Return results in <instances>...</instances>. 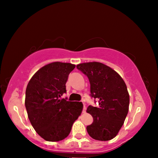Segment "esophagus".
Returning a JSON list of instances; mask_svg holds the SVG:
<instances>
[{"label": "esophagus", "instance_id": "esophagus-1", "mask_svg": "<svg viewBox=\"0 0 158 158\" xmlns=\"http://www.w3.org/2000/svg\"><path fill=\"white\" fill-rule=\"evenodd\" d=\"M83 104H84V109H83V113H85V110H86V106H85V103L83 102Z\"/></svg>", "mask_w": 158, "mask_h": 158}]
</instances>
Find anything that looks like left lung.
<instances>
[{"label":"left lung","instance_id":"left-lung-1","mask_svg":"<svg viewBox=\"0 0 158 158\" xmlns=\"http://www.w3.org/2000/svg\"><path fill=\"white\" fill-rule=\"evenodd\" d=\"M77 68L88 77L90 95L99 100L98 106L87 108V113L93 118L87 132L95 140H111L121 130L129 110L126 84L114 69L102 63H80Z\"/></svg>","mask_w":158,"mask_h":158}]
</instances>
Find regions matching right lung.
<instances>
[{
	"label": "right lung",
	"mask_w": 158,
	"mask_h": 158,
	"mask_svg": "<svg viewBox=\"0 0 158 158\" xmlns=\"http://www.w3.org/2000/svg\"><path fill=\"white\" fill-rule=\"evenodd\" d=\"M75 66L61 62L47 64L34 74L26 87L28 117L44 140L59 141L66 138L81 114L82 102L60 99L66 93L68 75Z\"/></svg>",
	"instance_id": "right-lung-1"
}]
</instances>
